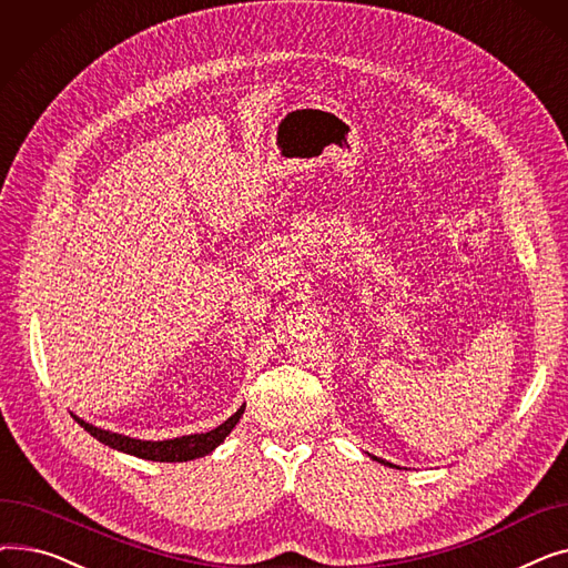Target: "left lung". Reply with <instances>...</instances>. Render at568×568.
<instances>
[{
  "mask_svg": "<svg viewBox=\"0 0 568 568\" xmlns=\"http://www.w3.org/2000/svg\"><path fill=\"white\" fill-rule=\"evenodd\" d=\"M375 460H379V458H375ZM379 463H384V460H379ZM384 465H392V463H384Z\"/></svg>",
  "mask_w": 568,
  "mask_h": 568,
  "instance_id": "1",
  "label": "left lung"
}]
</instances>
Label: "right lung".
I'll return each instance as SVG.
<instances>
[{
  "instance_id": "right-lung-1",
  "label": "right lung",
  "mask_w": 568,
  "mask_h": 568,
  "mask_svg": "<svg viewBox=\"0 0 568 568\" xmlns=\"http://www.w3.org/2000/svg\"><path fill=\"white\" fill-rule=\"evenodd\" d=\"M244 407H239L227 422H223L219 428L209 430V433H195V435H184V437H174V439H163V442H152V439H135L129 435H119V433H110V430H101L92 424H87L82 419L75 422L92 435L99 442H103L110 449L124 452L144 460H156V463H186V460H195L202 458L206 454H212L216 446L230 435V430L239 424L244 414Z\"/></svg>"
}]
</instances>
